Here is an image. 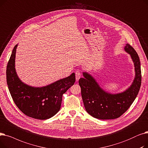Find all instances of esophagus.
Wrapping results in <instances>:
<instances>
[{
  "mask_svg": "<svg viewBox=\"0 0 148 148\" xmlns=\"http://www.w3.org/2000/svg\"><path fill=\"white\" fill-rule=\"evenodd\" d=\"M75 76H76V81H78L79 78H81V72L79 71H76L75 72Z\"/></svg>",
  "mask_w": 148,
  "mask_h": 148,
  "instance_id": "obj_1",
  "label": "esophagus"
}]
</instances>
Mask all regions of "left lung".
Masks as SVG:
<instances>
[{"mask_svg": "<svg viewBox=\"0 0 148 148\" xmlns=\"http://www.w3.org/2000/svg\"><path fill=\"white\" fill-rule=\"evenodd\" d=\"M124 50L130 55L134 62L135 77L131 85L121 93L107 92L99 86L93 76L86 72L79 80L84 107L89 114L102 120L114 119L121 116L136 98L141 86L140 61L136 51L128 43Z\"/></svg>", "mask_w": 148, "mask_h": 148, "instance_id": "8db88e82", "label": "left lung"}]
</instances>
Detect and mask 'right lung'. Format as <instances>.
<instances>
[{
    "mask_svg": "<svg viewBox=\"0 0 148 148\" xmlns=\"http://www.w3.org/2000/svg\"><path fill=\"white\" fill-rule=\"evenodd\" d=\"M16 45L6 67V81L12 99L25 115L40 120L53 117L61 108L62 95L75 82V74L41 87L27 85L18 78L15 68Z\"/></svg>",
    "mask_w": 148,
    "mask_h": 148,
    "instance_id": "obj_1",
    "label": "right lung"
}]
</instances>
